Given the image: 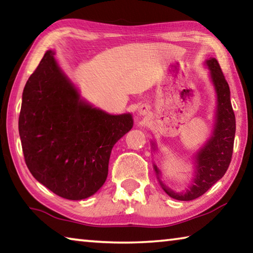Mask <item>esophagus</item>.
<instances>
[{
    "label": "esophagus",
    "mask_w": 253,
    "mask_h": 253,
    "mask_svg": "<svg viewBox=\"0 0 253 253\" xmlns=\"http://www.w3.org/2000/svg\"><path fill=\"white\" fill-rule=\"evenodd\" d=\"M148 106H146V105H143V106H140L139 107V109H138V113H139V115H146L147 113H148Z\"/></svg>",
    "instance_id": "esophagus-1"
}]
</instances>
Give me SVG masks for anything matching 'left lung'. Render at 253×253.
Wrapping results in <instances>:
<instances>
[{
    "mask_svg": "<svg viewBox=\"0 0 253 253\" xmlns=\"http://www.w3.org/2000/svg\"><path fill=\"white\" fill-rule=\"evenodd\" d=\"M207 65L217 95L216 123L213 136L196 155V170L192 186L184 193H176L161 185L170 198L179 201H191L200 198L220 178L223 177L231 163L235 135V116L230 100V88L215 58H210ZM157 175L160 170L154 166Z\"/></svg>",
    "mask_w": 253,
    "mask_h": 253,
    "instance_id": "8db88e82",
    "label": "left lung"
}]
</instances>
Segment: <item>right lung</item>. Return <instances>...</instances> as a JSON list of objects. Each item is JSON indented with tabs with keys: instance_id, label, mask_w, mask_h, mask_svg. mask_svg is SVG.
I'll use <instances>...</instances> for the list:
<instances>
[{
	"instance_id": "add662e5",
	"label": "right lung",
	"mask_w": 253,
	"mask_h": 253,
	"mask_svg": "<svg viewBox=\"0 0 253 253\" xmlns=\"http://www.w3.org/2000/svg\"><path fill=\"white\" fill-rule=\"evenodd\" d=\"M131 127V115L114 116L81 100L52 51L25 84L19 117L25 164L63 199L83 200L99 190L111 149Z\"/></svg>"
}]
</instances>
